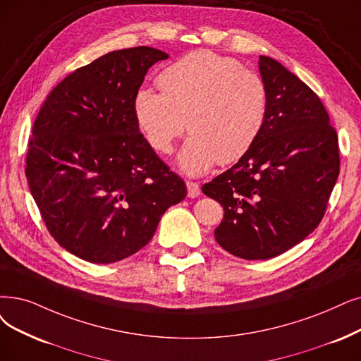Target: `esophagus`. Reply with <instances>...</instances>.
<instances>
[{"instance_id": "esophagus-1", "label": "esophagus", "mask_w": 361, "mask_h": 361, "mask_svg": "<svg viewBox=\"0 0 361 361\" xmlns=\"http://www.w3.org/2000/svg\"><path fill=\"white\" fill-rule=\"evenodd\" d=\"M186 188H188V197L190 198H195L201 194V188H200V183L188 180L186 182Z\"/></svg>"}]
</instances>
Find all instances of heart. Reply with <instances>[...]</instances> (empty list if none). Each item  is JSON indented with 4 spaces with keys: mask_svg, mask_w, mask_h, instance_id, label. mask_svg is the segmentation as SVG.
Instances as JSON below:
<instances>
[{
    "mask_svg": "<svg viewBox=\"0 0 361 361\" xmlns=\"http://www.w3.org/2000/svg\"><path fill=\"white\" fill-rule=\"evenodd\" d=\"M157 84L161 93H136V123L160 154L171 152L188 124L191 136L179 154V166L188 175H203L216 163L238 161L265 126L267 84L233 57L192 51L161 71Z\"/></svg>",
    "mask_w": 361,
    "mask_h": 361,
    "instance_id": "1",
    "label": "heart"
}]
</instances>
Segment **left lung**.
<instances>
[{"instance_id":"1","label":"left lung","mask_w":361,"mask_h":361,"mask_svg":"<svg viewBox=\"0 0 361 361\" xmlns=\"http://www.w3.org/2000/svg\"><path fill=\"white\" fill-rule=\"evenodd\" d=\"M267 121L255 145L201 186L225 214L219 246L247 261L292 249L319 226L339 175V145L329 114L308 85L280 62L259 56Z\"/></svg>"}]
</instances>
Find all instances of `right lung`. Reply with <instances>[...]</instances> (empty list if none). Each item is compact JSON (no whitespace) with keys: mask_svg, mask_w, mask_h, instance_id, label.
Masks as SVG:
<instances>
[{"mask_svg":"<svg viewBox=\"0 0 361 361\" xmlns=\"http://www.w3.org/2000/svg\"><path fill=\"white\" fill-rule=\"evenodd\" d=\"M169 54L111 51L49 93L27 142L25 175L51 237L69 253L112 264L145 247L186 185L139 132L133 100Z\"/></svg>","mask_w":361,"mask_h":361,"instance_id":"1","label":"right lung"}]
</instances>
